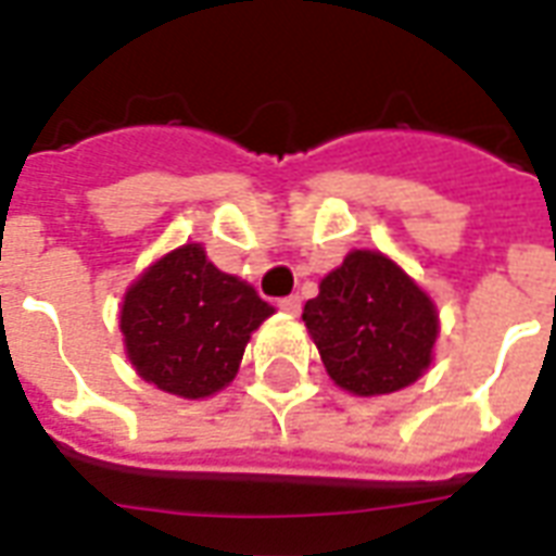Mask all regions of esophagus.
<instances>
[{
  "mask_svg": "<svg viewBox=\"0 0 556 556\" xmlns=\"http://www.w3.org/2000/svg\"><path fill=\"white\" fill-rule=\"evenodd\" d=\"M278 307H281L283 313L295 316V313L302 311V299H299V295H287V299H281V302H278Z\"/></svg>",
  "mask_w": 556,
  "mask_h": 556,
  "instance_id": "1",
  "label": "esophagus"
}]
</instances>
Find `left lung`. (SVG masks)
Returning <instances> with one entry per match:
<instances>
[{
    "label": "left lung",
    "instance_id": "obj_1",
    "mask_svg": "<svg viewBox=\"0 0 556 556\" xmlns=\"http://www.w3.org/2000/svg\"><path fill=\"white\" fill-rule=\"evenodd\" d=\"M307 333L337 387L354 395L404 390L431 366L440 319L419 283L381 252L357 249L304 304Z\"/></svg>",
    "mask_w": 556,
    "mask_h": 556
}]
</instances>
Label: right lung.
Listing matches in <instances>:
<instances>
[{"label":"right lung","mask_w":556,"mask_h":556,"mask_svg":"<svg viewBox=\"0 0 556 556\" xmlns=\"http://www.w3.org/2000/svg\"><path fill=\"white\" fill-rule=\"evenodd\" d=\"M273 307L187 243L154 261L119 311L128 361L157 390L181 399L214 395L233 381L245 342Z\"/></svg>","instance_id":"obj_1"}]
</instances>
